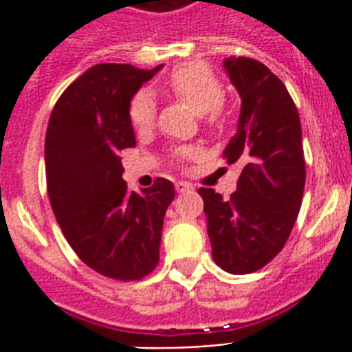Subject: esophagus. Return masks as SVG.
<instances>
[{
    "label": "esophagus",
    "instance_id": "1",
    "mask_svg": "<svg viewBox=\"0 0 352 352\" xmlns=\"http://www.w3.org/2000/svg\"><path fill=\"white\" fill-rule=\"evenodd\" d=\"M175 190L179 192V194H188V192H192V190H194V186H192L190 182L179 181L175 182Z\"/></svg>",
    "mask_w": 352,
    "mask_h": 352
}]
</instances>
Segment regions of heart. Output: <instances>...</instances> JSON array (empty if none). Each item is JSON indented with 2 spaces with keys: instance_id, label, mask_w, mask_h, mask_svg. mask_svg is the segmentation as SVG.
I'll use <instances>...</instances> for the list:
<instances>
[{
  "instance_id": "1",
  "label": "heart",
  "mask_w": 352,
  "mask_h": 352,
  "mask_svg": "<svg viewBox=\"0 0 352 352\" xmlns=\"http://www.w3.org/2000/svg\"><path fill=\"white\" fill-rule=\"evenodd\" d=\"M168 88L177 99L186 103L197 116L216 114L223 104V87L218 77L212 74L205 64H184L171 74ZM157 104L149 92L142 90L133 98L129 107V118L138 131L149 129L155 123ZM192 153L182 151V157H190Z\"/></svg>"
}]
</instances>
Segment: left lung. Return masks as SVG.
<instances>
[{
    "label": "left lung",
    "instance_id": "left-lung-1",
    "mask_svg": "<svg viewBox=\"0 0 352 352\" xmlns=\"http://www.w3.org/2000/svg\"><path fill=\"white\" fill-rule=\"evenodd\" d=\"M223 68L241 99L238 131L225 147L229 164L240 162L236 192L225 201L199 188L214 262L245 275L272 262L294 229L305 192L299 112L284 82L248 57H229Z\"/></svg>",
    "mask_w": 352,
    "mask_h": 352
}]
</instances>
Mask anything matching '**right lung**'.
Instances as JSON below:
<instances>
[{
	"label": "right lung",
	"instance_id": "add662e5",
	"mask_svg": "<svg viewBox=\"0 0 352 352\" xmlns=\"http://www.w3.org/2000/svg\"><path fill=\"white\" fill-rule=\"evenodd\" d=\"M160 68L96 64L64 90L45 133L47 194L63 234L88 267L116 280H138L157 267L175 197L168 179L129 192L118 157L136 146L134 94Z\"/></svg>",
	"mask_w": 352,
	"mask_h": 352
}]
</instances>
